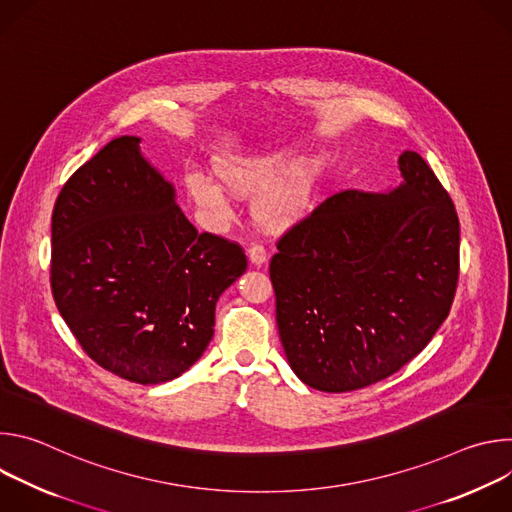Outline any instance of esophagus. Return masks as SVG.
<instances>
[{
  "instance_id": "esophagus-1",
  "label": "esophagus",
  "mask_w": 512,
  "mask_h": 512,
  "mask_svg": "<svg viewBox=\"0 0 512 512\" xmlns=\"http://www.w3.org/2000/svg\"><path fill=\"white\" fill-rule=\"evenodd\" d=\"M249 259H251V263L257 265V267L263 265V263L267 261V251H265V247L259 245V243L251 245V247H249Z\"/></svg>"
}]
</instances>
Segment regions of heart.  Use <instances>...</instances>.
I'll use <instances>...</instances> for the list:
<instances>
[{
  "label": "heart",
  "mask_w": 512,
  "mask_h": 512,
  "mask_svg": "<svg viewBox=\"0 0 512 512\" xmlns=\"http://www.w3.org/2000/svg\"><path fill=\"white\" fill-rule=\"evenodd\" d=\"M289 152L275 150L253 158H237L218 166V176L225 186L241 196H257V212L265 223L281 227L304 216L316 196L322 174V158L308 156L289 164ZM192 194L216 218H229L231 204L225 190L204 178L192 182Z\"/></svg>",
  "instance_id": "b5f03b06"
}]
</instances>
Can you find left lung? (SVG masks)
<instances>
[{
	"mask_svg": "<svg viewBox=\"0 0 512 512\" xmlns=\"http://www.w3.org/2000/svg\"><path fill=\"white\" fill-rule=\"evenodd\" d=\"M401 186L344 190L279 241L269 263L279 338L308 387L375 385L417 356L450 314L460 221L450 194L415 152Z\"/></svg>",
	"mask_w": 512,
	"mask_h": 512,
	"instance_id": "left-lung-1",
	"label": "left lung"
}]
</instances>
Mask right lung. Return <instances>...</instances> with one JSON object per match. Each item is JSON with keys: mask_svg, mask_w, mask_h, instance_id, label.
I'll return each instance as SVG.
<instances>
[{"mask_svg": "<svg viewBox=\"0 0 512 512\" xmlns=\"http://www.w3.org/2000/svg\"><path fill=\"white\" fill-rule=\"evenodd\" d=\"M139 141H109L62 186L50 285L60 316L99 367L160 385L202 356L216 302L245 273L247 257L239 243L194 229Z\"/></svg>", "mask_w": 512, "mask_h": 512, "instance_id": "add662e5", "label": "right lung"}]
</instances>
